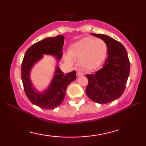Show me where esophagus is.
I'll return each mask as SVG.
<instances>
[{
  "instance_id": "1",
  "label": "esophagus",
  "mask_w": 146,
  "mask_h": 146,
  "mask_svg": "<svg viewBox=\"0 0 146 146\" xmlns=\"http://www.w3.org/2000/svg\"><path fill=\"white\" fill-rule=\"evenodd\" d=\"M83 73L81 71H78L77 72V78H80V77L82 76Z\"/></svg>"
}]
</instances>
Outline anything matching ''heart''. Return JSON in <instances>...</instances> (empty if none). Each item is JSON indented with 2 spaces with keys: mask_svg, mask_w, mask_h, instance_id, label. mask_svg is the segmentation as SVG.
I'll use <instances>...</instances> for the list:
<instances>
[{
  "mask_svg": "<svg viewBox=\"0 0 146 146\" xmlns=\"http://www.w3.org/2000/svg\"><path fill=\"white\" fill-rule=\"evenodd\" d=\"M108 51L106 43L101 39L84 38L74 43L68 48L65 59L73 65L72 59L78 60L80 66L86 71H94L104 62Z\"/></svg>",
  "mask_w": 146,
  "mask_h": 146,
  "instance_id": "b5f03b06",
  "label": "heart"
}]
</instances>
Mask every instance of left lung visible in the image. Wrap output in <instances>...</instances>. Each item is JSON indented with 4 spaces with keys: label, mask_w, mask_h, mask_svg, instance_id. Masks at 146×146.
<instances>
[{
    "label": "left lung",
    "mask_w": 146,
    "mask_h": 146,
    "mask_svg": "<svg viewBox=\"0 0 146 146\" xmlns=\"http://www.w3.org/2000/svg\"><path fill=\"white\" fill-rule=\"evenodd\" d=\"M91 35L106 43L108 56L103 68L94 74L86 75L88 80L86 93L92 101L108 104L123 94L130 73V61L126 50L119 42L104 34Z\"/></svg>",
    "instance_id": "obj_1"
}]
</instances>
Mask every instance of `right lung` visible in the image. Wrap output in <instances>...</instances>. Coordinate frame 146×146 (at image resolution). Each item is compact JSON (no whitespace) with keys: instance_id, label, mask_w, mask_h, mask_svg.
<instances>
[{"instance_id":"right-lung-1","label":"right lung","mask_w":146,"mask_h":146,"mask_svg":"<svg viewBox=\"0 0 146 146\" xmlns=\"http://www.w3.org/2000/svg\"><path fill=\"white\" fill-rule=\"evenodd\" d=\"M64 36L45 38L33 44L27 49L21 66V76L25 94L33 104L44 109H54L61 105L64 99L68 85L76 80V71L64 74L58 66L62 56ZM51 54L56 58L57 65L51 82L42 92L36 90L30 78L34 65L42 59L43 55Z\"/></svg>"}]
</instances>
